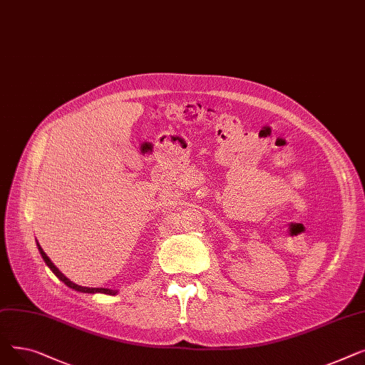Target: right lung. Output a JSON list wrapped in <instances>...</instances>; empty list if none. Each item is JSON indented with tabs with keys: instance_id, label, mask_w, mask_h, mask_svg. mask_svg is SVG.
Listing matches in <instances>:
<instances>
[{
	"instance_id": "obj_1",
	"label": "right lung",
	"mask_w": 365,
	"mask_h": 365,
	"mask_svg": "<svg viewBox=\"0 0 365 365\" xmlns=\"http://www.w3.org/2000/svg\"><path fill=\"white\" fill-rule=\"evenodd\" d=\"M36 247H38V252H40V255H41V257H43V260L46 262V264L50 267L51 269V272L59 278L62 282H65L69 289H72V290H75V292H80V293H90V294H96V293H102V294H109V296H115L117 294L118 292L117 290H110V289H103V287H99V289H93V287H83V285H78V284H75V282H72L69 278H66L59 269H57L56 267V264L50 260V257L44 253V250L41 248V245L38 244V241H36Z\"/></svg>"
}]
</instances>
